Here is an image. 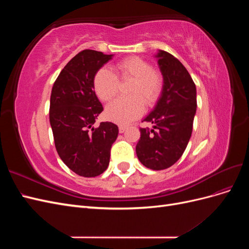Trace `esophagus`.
<instances>
[{
    "mask_svg": "<svg viewBox=\"0 0 249 249\" xmlns=\"http://www.w3.org/2000/svg\"><path fill=\"white\" fill-rule=\"evenodd\" d=\"M125 130H126V127H125V126H124V125H119V126H118V131H119V133H124Z\"/></svg>",
    "mask_w": 249,
    "mask_h": 249,
    "instance_id": "34e87169",
    "label": "esophagus"
}]
</instances>
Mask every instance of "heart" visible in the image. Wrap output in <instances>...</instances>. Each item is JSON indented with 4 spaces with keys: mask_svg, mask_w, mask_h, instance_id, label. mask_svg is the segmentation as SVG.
Segmentation results:
<instances>
[{
    "mask_svg": "<svg viewBox=\"0 0 249 249\" xmlns=\"http://www.w3.org/2000/svg\"><path fill=\"white\" fill-rule=\"evenodd\" d=\"M116 74L103 67L93 78V88L97 97L109 102L119 89V80H132L129 97H119L106 108V116L112 122L126 124L138 118L146 106H153L159 100L164 87V77L160 71L152 69L146 60L137 56L127 57L115 65Z\"/></svg>",
    "mask_w": 249,
    "mask_h": 249,
    "instance_id": "1",
    "label": "heart"
}]
</instances>
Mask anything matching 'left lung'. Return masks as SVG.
<instances>
[{
  "label": "left lung",
  "mask_w": 249,
  "mask_h": 249,
  "mask_svg": "<svg viewBox=\"0 0 249 249\" xmlns=\"http://www.w3.org/2000/svg\"><path fill=\"white\" fill-rule=\"evenodd\" d=\"M164 77V87L155 109L143 119L153 129L140 127L136 145L139 161L153 170L175 164L190 140L196 113V87L186 67L165 51L156 55Z\"/></svg>",
  "instance_id": "obj_1"
}]
</instances>
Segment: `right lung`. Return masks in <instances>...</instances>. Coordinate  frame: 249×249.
<instances>
[{
    "label": "right lung",
    "instance_id": "1",
    "mask_svg": "<svg viewBox=\"0 0 249 249\" xmlns=\"http://www.w3.org/2000/svg\"><path fill=\"white\" fill-rule=\"evenodd\" d=\"M113 55L84 50L59 73L52 88L50 124L63 163L77 175L93 178L108 168L118 126L106 122L94 126L104 110L93 88L96 71Z\"/></svg>",
    "mask_w": 249,
    "mask_h": 249
}]
</instances>
